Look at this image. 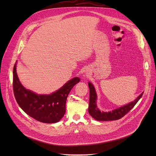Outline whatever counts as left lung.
<instances>
[{
  "label": "left lung",
  "mask_w": 156,
  "mask_h": 156,
  "mask_svg": "<svg viewBox=\"0 0 156 156\" xmlns=\"http://www.w3.org/2000/svg\"><path fill=\"white\" fill-rule=\"evenodd\" d=\"M88 86L89 88H90V102H89L88 112L94 119L99 121L116 120L122 118L136 105V104L138 102L144 93H142L134 101L124 106L119 107L108 112H101L97 107V94L93 85L90 82H89Z\"/></svg>",
  "instance_id": "1"
}]
</instances>
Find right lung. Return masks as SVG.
I'll list each match as a JSON object with an SVG mask.
<instances>
[{"mask_svg": "<svg viewBox=\"0 0 156 156\" xmlns=\"http://www.w3.org/2000/svg\"><path fill=\"white\" fill-rule=\"evenodd\" d=\"M80 81L75 77L50 95H38L22 86L17 76L16 63L13 67V88L17 103L29 116L46 123H56L63 117L66 99L72 87Z\"/></svg>", "mask_w": 156, "mask_h": 156, "instance_id": "right-lung-1", "label": "right lung"}]
</instances>
